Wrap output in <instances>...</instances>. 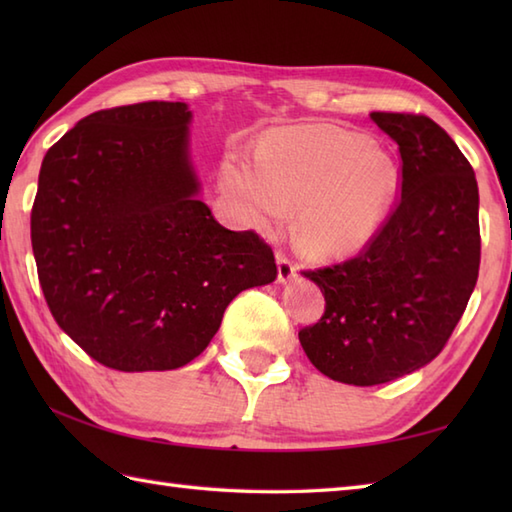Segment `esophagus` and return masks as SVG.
<instances>
[{"mask_svg":"<svg viewBox=\"0 0 512 512\" xmlns=\"http://www.w3.org/2000/svg\"><path fill=\"white\" fill-rule=\"evenodd\" d=\"M297 275V264L292 262V259L286 255V253H277V277L281 284H286V281H290L292 277Z\"/></svg>","mask_w":512,"mask_h":512,"instance_id":"esophagus-1","label":"esophagus"}]
</instances>
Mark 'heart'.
Wrapping results in <instances>:
<instances>
[{"instance_id": "obj_1", "label": "heart", "mask_w": 512, "mask_h": 512, "mask_svg": "<svg viewBox=\"0 0 512 512\" xmlns=\"http://www.w3.org/2000/svg\"><path fill=\"white\" fill-rule=\"evenodd\" d=\"M222 182L250 224L273 228L297 206L299 244L314 255H345L385 222L398 171L363 136L332 125H295L264 140L255 167L228 158Z\"/></svg>"}]
</instances>
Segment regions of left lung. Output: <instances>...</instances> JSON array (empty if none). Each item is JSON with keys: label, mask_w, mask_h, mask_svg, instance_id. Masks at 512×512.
<instances>
[{"label": "left lung", "mask_w": 512, "mask_h": 512, "mask_svg": "<svg viewBox=\"0 0 512 512\" xmlns=\"http://www.w3.org/2000/svg\"><path fill=\"white\" fill-rule=\"evenodd\" d=\"M398 143L400 195L374 237L341 264L303 270L325 297L299 330L310 363L372 387L416 372L447 345L480 273V193L471 162L424 114L372 112Z\"/></svg>", "instance_id": "1"}]
</instances>
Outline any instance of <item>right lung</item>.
Listing matches in <instances>:
<instances>
[{
	"instance_id": "add662e5",
	"label": "right lung",
	"mask_w": 512,
	"mask_h": 512,
	"mask_svg": "<svg viewBox=\"0 0 512 512\" xmlns=\"http://www.w3.org/2000/svg\"><path fill=\"white\" fill-rule=\"evenodd\" d=\"M189 121L184 103L110 107L41 162L30 239L43 297L59 328L118 372L191 363L239 292L277 279L273 248L198 200Z\"/></svg>"
}]
</instances>
